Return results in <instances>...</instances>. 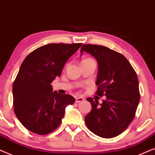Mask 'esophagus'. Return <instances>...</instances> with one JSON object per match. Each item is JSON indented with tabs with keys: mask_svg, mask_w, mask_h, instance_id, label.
<instances>
[{
	"mask_svg": "<svg viewBox=\"0 0 155 155\" xmlns=\"http://www.w3.org/2000/svg\"><path fill=\"white\" fill-rule=\"evenodd\" d=\"M84 98H82V97H77V98H76V103H80V102H82L84 101Z\"/></svg>",
	"mask_w": 155,
	"mask_h": 155,
	"instance_id": "1",
	"label": "esophagus"
}]
</instances>
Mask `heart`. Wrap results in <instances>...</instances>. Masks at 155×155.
Listing matches in <instances>:
<instances>
[{
	"label": "heart",
	"instance_id": "1",
	"mask_svg": "<svg viewBox=\"0 0 155 155\" xmlns=\"http://www.w3.org/2000/svg\"><path fill=\"white\" fill-rule=\"evenodd\" d=\"M87 59H91V58H87Z\"/></svg>",
	"mask_w": 155,
	"mask_h": 155
}]
</instances>
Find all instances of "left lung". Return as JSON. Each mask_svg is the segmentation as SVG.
I'll list each match as a JSON object with an SVG mask.
<instances>
[{
  "label": "left lung",
  "instance_id": "1",
  "mask_svg": "<svg viewBox=\"0 0 155 155\" xmlns=\"http://www.w3.org/2000/svg\"><path fill=\"white\" fill-rule=\"evenodd\" d=\"M84 51L94 56L98 62L96 94L106 96L101 105L93 98L86 99L91 104V110L85 117L86 125L99 137H116L135 116L140 98L137 76L122 54L91 44L84 45L81 54Z\"/></svg>",
  "mask_w": 155,
  "mask_h": 155
}]
</instances>
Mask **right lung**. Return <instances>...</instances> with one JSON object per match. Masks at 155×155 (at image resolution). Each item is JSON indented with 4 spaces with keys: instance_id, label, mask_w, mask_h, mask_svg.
Here are the masks:
<instances>
[{
    "instance_id": "right-lung-1",
    "label": "right lung",
    "mask_w": 155,
    "mask_h": 155,
    "mask_svg": "<svg viewBox=\"0 0 155 155\" xmlns=\"http://www.w3.org/2000/svg\"><path fill=\"white\" fill-rule=\"evenodd\" d=\"M82 43H51L30 52L22 63L13 86V106L18 119L32 133L45 135L61 124L65 108L75 98L52 92L51 83Z\"/></svg>"
}]
</instances>
